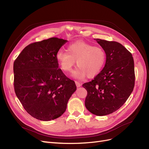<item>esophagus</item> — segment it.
<instances>
[{
    "label": "esophagus",
    "instance_id": "obj_1",
    "mask_svg": "<svg viewBox=\"0 0 149 149\" xmlns=\"http://www.w3.org/2000/svg\"><path fill=\"white\" fill-rule=\"evenodd\" d=\"M75 85H76L77 87H80L81 86V84L79 82L77 81H75Z\"/></svg>",
    "mask_w": 149,
    "mask_h": 149
}]
</instances>
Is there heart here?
I'll use <instances>...</instances> for the list:
<instances>
[{"label":"heart","mask_w":149,"mask_h":149,"mask_svg":"<svg viewBox=\"0 0 149 149\" xmlns=\"http://www.w3.org/2000/svg\"><path fill=\"white\" fill-rule=\"evenodd\" d=\"M56 59L60 67L65 72H70L77 60V68L72 74L76 79H82L97 75L104 67L107 55L102 47L91 43L78 41L70 43L67 52L60 50L56 54Z\"/></svg>","instance_id":"1"}]
</instances>
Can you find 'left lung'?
I'll return each instance as SVG.
<instances>
[{
    "mask_svg": "<svg viewBox=\"0 0 149 149\" xmlns=\"http://www.w3.org/2000/svg\"><path fill=\"white\" fill-rule=\"evenodd\" d=\"M107 55L105 65L94 80L83 84L87 91L85 107L97 116H105L119 109L134 86L132 54L118 42L96 39Z\"/></svg>",
    "mask_w": 149,
    "mask_h": 149,
    "instance_id": "left-lung-1",
    "label": "left lung"
}]
</instances>
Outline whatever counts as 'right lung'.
<instances>
[{
	"mask_svg": "<svg viewBox=\"0 0 149 149\" xmlns=\"http://www.w3.org/2000/svg\"><path fill=\"white\" fill-rule=\"evenodd\" d=\"M66 42L50 38L31 43L14 61L16 95L25 111L37 119L48 121L60 117L77 89L56 59L57 52Z\"/></svg>",
	"mask_w": 149,
	"mask_h": 149,
	"instance_id": "right-lung-1",
	"label": "right lung"
}]
</instances>
